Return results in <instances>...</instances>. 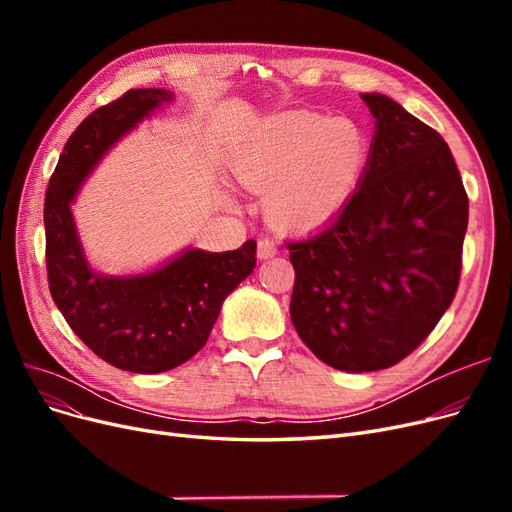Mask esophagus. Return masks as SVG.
I'll list each match as a JSON object with an SVG mask.
<instances>
[{
    "instance_id": "1",
    "label": "esophagus",
    "mask_w": 512,
    "mask_h": 512,
    "mask_svg": "<svg viewBox=\"0 0 512 512\" xmlns=\"http://www.w3.org/2000/svg\"><path fill=\"white\" fill-rule=\"evenodd\" d=\"M277 254V243L273 239H260L258 241V258L260 260H267V258H273Z\"/></svg>"
}]
</instances>
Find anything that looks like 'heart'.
I'll use <instances>...</instances> for the list:
<instances>
[{
  "label": "heart",
  "instance_id": "b5f03b06",
  "mask_svg": "<svg viewBox=\"0 0 512 512\" xmlns=\"http://www.w3.org/2000/svg\"><path fill=\"white\" fill-rule=\"evenodd\" d=\"M369 138L352 119L286 113L260 119L230 158L243 188L267 194V215L284 230L333 220L356 190Z\"/></svg>",
  "mask_w": 512,
  "mask_h": 512
}]
</instances>
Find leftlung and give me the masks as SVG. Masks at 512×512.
Masks as SVG:
<instances>
[{
	"label": "left lung",
	"mask_w": 512,
	"mask_h": 512,
	"mask_svg": "<svg viewBox=\"0 0 512 512\" xmlns=\"http://www.w3.org/2000/svg\"><path fill=\"white\" fill-rule=\"evenodd\" d=\"M376 134L354 190L316 235L286 243L290 318L335 369H386L423 344L459 286L468 194L444 138L382 94H363Z\"/></svg>",
	"instance_id": "1"
}]
</instances>
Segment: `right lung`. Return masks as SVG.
Masks as SVG:
<instances>
[{
	"label": "right lung",
	"mask_w": 512,
	"mask_h": 512,
	"mask_svg": "<svg viewBox=\"0 0 512 512\" xmlns=\"http://www.w3.org/2000/svg\"><path fill=\"white\" fill-rule=\"evenodd\" d=\"M173 98L166 89H130L96 108L68 138L44 196L55 305L91 352L134 374H160L192 359L207 344L224 299L256 267L254 239L232 252L185 250L143 275L111 277L89 267L70 203L104 153Z\"/></svg>",
	"instance_id": "obj_1"
}]
</instances>
